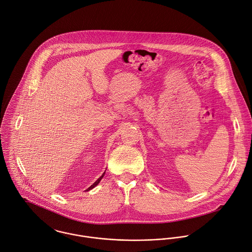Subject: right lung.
<instances>
[{
	"mask_svg": "<svg viewBox=\"0 0 252 252\" xmlns=\"http://www.w3.org/2000/svg\"><path fill=\"white\" fill-rule=\"evenodd\" d=\"M105 171H106V170H105ZM105 171H104V172H103V173H102V175H101L100 177H99V178H98V179H97V180H96V181H95V182H94V184H93V185H92V186H91V187H89V188H88V189H87V190H86V191H90V190H92V189H94V187H95V186H97V184H98V183H99V182H100L101 179H102V178H103V176H104V175H105Z\"/></svg>",
	"mask_w": 252,
	"mask_h": 252,
	"instance_id": "add662e5",
	"label": "right lung"
}]
</instances>
